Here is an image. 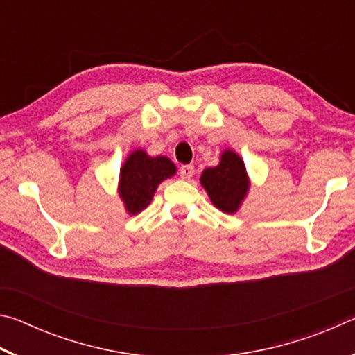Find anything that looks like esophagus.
I'll use <instances>...</instances> for the list:
<instances>
[{
	"mask_svg": "<svg viewBox=\"0 0 355 355\" xmlns=\"http://www.w3.org/2000/svg\"><path fill=\"white\" fill-rule=\"evenodd\" d=\"M194 173H196L194 166L186 164V166H182V167H180V177L184 178V180H189L192 175H194Z\"/></svg>",
	"mask_w": 355,
	"mask_h": 355,
	"instance_id": "esophagus-1",
	"label": "esophagus"
}]
</instances>
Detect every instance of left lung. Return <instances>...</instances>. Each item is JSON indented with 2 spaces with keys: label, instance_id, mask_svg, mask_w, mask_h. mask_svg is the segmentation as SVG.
<instances>
[{
  "label": "left lung",
  "instance_id": "8db88e82",
  "mask_svg": "<svg viewBox=\"0 0 355 355\" xmlns=\"http://www.w3.org/2000/svg\"><path fill=\"white\" fill-rule=\"evenodd\" d=\"M200 183L213 205L227 214L238 211L249 191L244 161L233 150H224L219 164L202 172Z\"/></svg>",
  "mask_w": 355,
  "mask_h": 355
}]
</instances>
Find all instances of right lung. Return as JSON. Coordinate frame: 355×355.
<instances>
[{"label": "right lung", "mask_w": 355, "mask_h": 355, "mask_svg": "<svg viewBox=\"0 0 355 355\" xmlns=\"http://www.w3.org/2000/svg\"><path fill=\"white\" fill-rule=\"evenodd\" d=\"M177 167L167 156H148L144 150L131 152L120 169L119 196L128 214L141 213L150 205L158 184L175 175Z\"/></svg>", "instance_id": "right-lung-1"}]
</instances>
